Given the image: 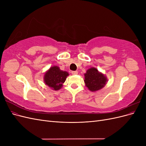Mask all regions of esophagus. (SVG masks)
Returning <instances> with one entry per match:
<instances>
[{
    "label": "esophagus",
    "mask_w": 146,
    "mask_h": 146,
    "mask_svg": "<svg viewBox=\"0 0 146 146\" xmlns=\"http://www.w3.org/2000/svg\"><path fill=\"white\" fill-rule=\"evenodd\" d=\"M71 73H72V75H77V74H78V72L77 71V70H76V71H72Z\"/></svg>",
    "instance_id": "esophagus-1"
}]
</instances>
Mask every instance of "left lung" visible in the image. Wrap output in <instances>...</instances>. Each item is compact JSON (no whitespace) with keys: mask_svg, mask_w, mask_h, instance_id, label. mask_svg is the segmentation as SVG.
Listing matches in <instances>:
<instances>
[{"mask_svg":"<svg viewBox=\"0 0 146 146\" xmlns=\"http://www.w3.org/2000/svg\"><path fill=\"white\" fill-rule=\"evenodd\" d=\"M107 79L104 74L99 72L97 69L91 68L85 74V82L86 87L91 91H96L102 88Z\"/></svg>","mask_w":146,"mask_h":146,"instance_id":"1","label":"left lung"}]
</instances>
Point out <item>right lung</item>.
Instances as JSON below:
<instances>
[{"mask_svg":"<svg viewBox=\"0 0 146 146\" xmlns=\"http://www.w3.org/2000/svg\"><path fill=\"white\" fill-rule=\"evenodd\" d=\"M69 74L60 69L58 66H53L45 74L44 82L54 90H58L62 87Z\"/></svg>","mask_w":146,"mask_h":146,"instance_id":"obj_1","label":"right lung"}]
</instances>
